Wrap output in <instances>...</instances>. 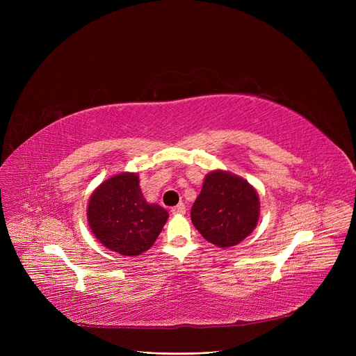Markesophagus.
<instances>
[{"mask_svg": "<svg viewBox=\"0 0 356 356\" xmlns=\"http://www.w3.org/2000/svg\"><path fill=\"white\" fill-rule=\"evenodd\" d=\"M172 213L173 215H184L186 213V204L184 203L176 204L175 208H172Z\"/></svg>", "mask_w": 356, "mask_h": 356, "instance_id": "1", "label": "esophagus"}]
</instances>
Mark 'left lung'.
<instances>
[{"label": "left lung", "mask_w": 356, "mask_h": 356, "mask_svg": "<svg viewBox=\"0 0 356 356\" xmlns=\"http://www.w3.org/2000/svg\"><path fill=\"white\" fill-rule=\"evenodd\" d=\"M191 218L204 239L219 248H229L255 229L259 197L248 180L218 168L204 176Z\"/></svg>", "instance_id": "left-lung-1"}]
</instances>
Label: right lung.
Returning a JSON list of instances; mask_svg holds the SVG:
<instances>
[{
    "mask_svg": "<svg viewBox=\"0 0 356 356\" xmlns=\"http://www.w3.org/2000/svg\"><path fill=\"white\" fill-rule=\"evenodd\" d=\"M88 225L108 250L136 257L153 247L168 212L148 203L140 188L138 173H118L102 181L88 202Z\"/></svg>",
    "mask_w": 356,
    "mask_h": 356,
    "instance_id": "add662e5",
    "label": "right lung"
}]
</instances>
